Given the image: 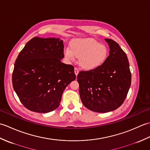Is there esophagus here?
Returning a JSON list of instances; mask_svg holds the SVG:
<instances>
[{"label":"esophagus","mask_w":150,"mask_h":150,"mask_svg":"<svg viewBox=\"0 0 150 150\" xmlns=\"http://www.w3.org/2000/svg\"><path fill=\"white\" fill-rule=\"evenodd\" d=\"M74 71H75V75L76 76H77L78 75V74H79V69H77V68H75L74 69Z\"/></svg>","instance_id":"34e87169"}]
</instances>
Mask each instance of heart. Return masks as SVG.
Instances as JSON below:
<instances>
[{"label": "heart", "instance_id": "obj_1", "mask_svg": "<svg viewBox=\"0 0 150 150\" xmlns=\"http://www.w3.org/2000/svg\"><path fill=\"white\" fill-rule=\"evenodd\" d=\"M64 55L69 60L79 59L82 69L93 70L99 68L108 57V49L104 44L94 39H77L71 41L69 47L64 49Z\"/></svg>", "mask_w": 150, "mask_h": 150}]
</instances>
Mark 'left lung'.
I'll use <instances>...</instances> for the list:
<instances>
[{
	"instance_id": "8db88e82",
	"label": "left lung",
	"mask_w": 150,
	"mask_h": 150,
	"mask_svg": "<svg viewBox=\"0 0 150 150\" xmlns=\"http://www.w3.org/2000/svg\"><path fill=\"white\" fill-rule=\"evenodd\" d=\"M105 40L110 50L105 62L97 69L79 72L77 76L82 104L98 113L119 108L126 98L132 81L126 54L115 41Z\"/></svg>"
}]
</instances>
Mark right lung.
Wrapping results in <instances>:
<instances>
[{
  "label": "right lung",
  "instance_id": "right-lung-1",
  "mask_svg": "<svg viewBox=\"0 0 150 150\" xmlns=\"http://www.w3.org/2000/svg\"><path fill=\"white\" fill-rule=\"evenodd\" d=\"M63 51L62 40L35 37L18 54L12 84L27 109L45 113L59 106L64 90L76 79L74 67L61 62Z\"/></svg>",
  "mask_w": 150,
  "mask_h": 150
}]
</instances>
